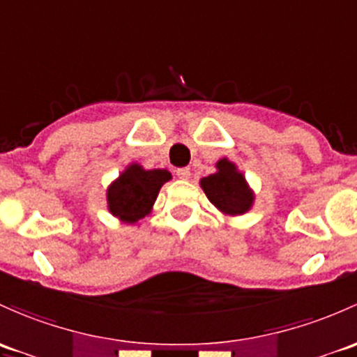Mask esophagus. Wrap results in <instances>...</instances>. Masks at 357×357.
Here are the masks:
<instances>
[{"label":"esophagus","instance_id":"1","mask_svg":"<svg viewBox=\"0 0 357 357\" xmlns=\"http://www.w3.org/2000/svg\"><path fill=\"white\" fill-rule=\"evenodd\" d=\"M176 176H178L179 179H188L190 176H191L190 167H179V169H176Z\"/></svg>","mask_w":357,"mask_h":357}]
</instances>
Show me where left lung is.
Segmentation results:
<instances>
[{
    "instance_id": "left-lung-1",
    "label": "left lung",
    "mask_w": 357,
    "mask_h": 357,
    "mask_svg": "<svg viewBox=\"0 0 357 357\" xmlns=\"http://www.w3.org/2000/svg\"><path fill=\"white\" fill-rule=\"evenodd\" d=\"M202 190L220 212L229 215H241L253 205V193L248 188L246 179L227 159L217 162V172L200 181Z\"/></svg>"
}]
</instances>
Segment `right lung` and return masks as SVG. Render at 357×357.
Wrapping results in <instances>:
<instances>
[{
	"instance_id": "add662e5",
	"label": "right lung",
	"mask_w": 357,
	"mask_h": 357,
	"mask_svg": "<svg viewBox=\"0 0 357 357\" xmlns=\"http://www.w3.org/2000/svg\"><path fill=\"white\" fill-rule=\"evenodd\" d=\"M171 179L166 169L147 171L138 164H131L107 188V207L112 215L123 222L135 224L152 210L160 186Z\"/></svg>"
}]
</instances>
